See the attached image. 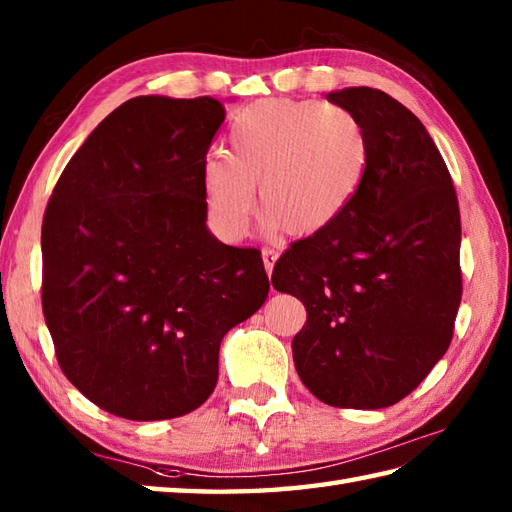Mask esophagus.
<instances>
[{"label": "esophagus", "mask_w": 512, "mask_h": 512, "mask_svg": "<svg viewBox=\"0 0 512 512\" xmlns=\"http://www.w3.org/2000/svg\"><path fill=\"white\" fill-rule=\"evenodd\" d=\"M277 257H279V253H277L275 248H264V250H262V259H264V268H266L268 277L273 275V268H275Z\"/></svg>", "instance_id": "esophagus-1"}]
</instances>
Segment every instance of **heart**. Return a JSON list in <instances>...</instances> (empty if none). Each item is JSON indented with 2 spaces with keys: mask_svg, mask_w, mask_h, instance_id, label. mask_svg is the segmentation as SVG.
Returning <instances> with one entry per match:
<instances>
[{
  "mask_svg": "<svg viewBox=\"0 0 512 512\" xmlns=\"http://www.w3.org/2000/svg\"><path fill=\"white\" fill-rule=\"evenodd\" d=\"M228 158L211 154L202 189L213 222L239 237L257 204L268 228L308 237L350 209L369 169L363 123L341 105L264 99L235 116Z\"/></svg>",
  "mask_w": 512,
  "mask_h": 512,
  "instance_id": "heart-1",
  "label": "heart"
}]
</instances>
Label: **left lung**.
<instances>
[{"instance_id":"1","label":"left lung","mask_w":512,"mask_h":512,"mask_svg":"<svg viewBox=\"0 0 512 512\" xmlns=\"http://www.w3.org/2000/svg\"><path fill=\"white\" fill-rule=\"evenodd\" d=\"M328 101L369 140L361 191L339 220L279 257L273 286L308 319L292 339L297 374L325 405L383 409L449 350L462 299L460 206L427 127L374 88Z\"/></svg>"}]
</instances>
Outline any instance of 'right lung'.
<instances>
[{"mask_svg": "<svg viewBox=\"0 0 512 512\" xmlns=\"http://www.w3.org/2000/svg\"><path fill=\"white\" fill-rule=\"evenodd\" d=\"M211 96H136L63 169L41 226L43 317L94 405L167 420L213 394L220 343L262 308L257 248L206 228L202 165L224 123Z\"/></svg>", "mask_w": 512, "mask_h": 512, "instance_id": "1", "label": "right lung"}]
</instances>
